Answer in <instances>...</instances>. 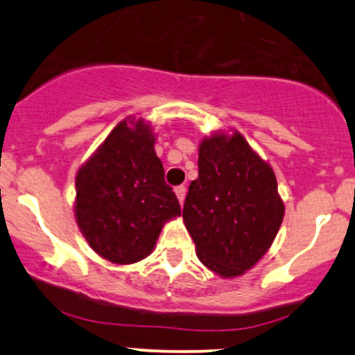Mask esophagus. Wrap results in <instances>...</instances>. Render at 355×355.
I'll return each mask as SVG.
<instances>
[{"label": "esophagus", "mask_w": 355, "mask_h": 355, "mask_svg": "<svg viewBox=\"0 0 355 355\" xmlns=\"http://www.w3.org/2000/svg\"><path fill=\"white\" fill-rule=\"evenodd\" d=\"M175 195H177L180 205H183V202H185V187H183V185L177 187V189H175Z\"/></svg>", "instance_id": "34e87169"}]
</instances>
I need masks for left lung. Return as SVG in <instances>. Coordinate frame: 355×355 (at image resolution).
Here are the masks:
<instances>
[{
	"label": "left lung",
	"instance_id": "8db88e82",
	"mask_svg": "<svg viewBox=\"0 0 355 355\" xmlns=\"http://www.w3.org/2000/svg\"><path fill=\"white\" fill-rule=\"evenodd\" d=\"M284 214L274 168L242 133L218 130L202 138L183 222L203 266L222 279L243 275L274 243Z\"/></svg>",
	"mask_w": 355,
	"mask_h": 355
}]
</instances>
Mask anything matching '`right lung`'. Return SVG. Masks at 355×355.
<instances>
[{"mask_svg":"<svg viewBox=\"0 0 355 355\" xmlns=\"http://www.w3.org/2000/svg\"><path fill=\"white\" fill-rule=\"evenodd\" d=\"M152 123L135 115L110 132L76 172L78 229L101 259L130 266L155 250L166 222L180 217L155 152Z\"/></svg>","mask_w":355,"mask_h":355,"instance_id":"add662e5","label":"right lung"}]
</instances>
